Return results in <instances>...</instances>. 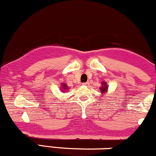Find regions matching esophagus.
<instances>
[{"instance_id": "obj_1", "label": "esophagus", "mask_w": 156, "mask_h": 156, "mask_svg": "<svg viewBox=\"0 0 156 156\" xmlns=\"http://www.w3.org/2000/svg\"><path fill=\"white\" fill-rule=\"evenodd\" d=\"M89 84V82H87V83H83V84H82V85H83V86H88Z\"/></svg>"}]
</instances>
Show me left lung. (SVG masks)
<instances>
[{"mask_svg":"<svg viewBox=\"0 0 156 156\" xmlns=\"http://www.w3.org/2000/svg\"><path fill=\"white\" fill-rule=\"evenodd\" d=\"M101 87H100V90H101V95L103 96L104 94H106L107 92H108V84L105 81H102L101 82Z\"/></svg>","mask_w":156,"mask_h":156,"instance_id":"obj_1","label":"left lung"}]
</instances>
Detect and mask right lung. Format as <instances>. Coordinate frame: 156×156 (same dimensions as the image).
<instances>
[{"instance_id":"1","label":"right lung","mask_w":156,"mask_h":156,"mask_svg":"<svg viewBox=\"0 0 156 156\" xmlns=\"http://www.w3.org/2000/svg\"><path fill=\"white\" fill-rule=\"evenodd\" d=\"M70 89V87H68L67 86V84L64 83H61V87H60V90H62V92H65L69 90Z\"/></svg>"}]
</instances>
